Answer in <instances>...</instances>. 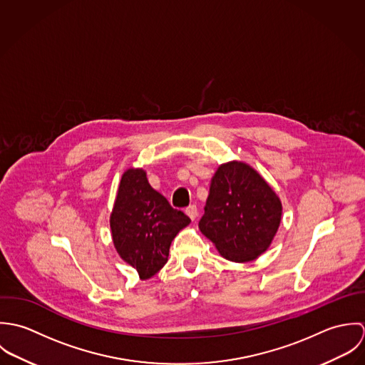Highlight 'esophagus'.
Here are the masks:
<instances>
[{
    "instance_id": "obj_1",
    "label": "esophagus",
    "mask_w": 365,
    "mask_h": 365,
    "mask_svg": "<svg viewBox=\"0 0 365 365\" xmlns=\"http://www.w3.org/2000/svg\"><path fill=\"white\" fill-rule=\"evenodd\" d=\"M185 213H187L192 220H195V219L198 217V208H197V205H190L188 208L185 209Z\"/></svg>"
}]
</instances>
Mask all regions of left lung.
<instances>
[{
  "label": "left lung",
  "mask_w": 365,
  "mask_h": 365,
  "mask_svg": "<svg viewBox=\"0 0 365 365\" xmlns=\"http://www.w3.org/2000/svg\"><path fill=\"white\" fill-rule=\"evenodd\" d=\"M282 207L279 198L250 165L222 164L212 178L200 230L227 260H255L271 245Z\"/></svg>",
  "instance_id": "left-lung-1"
}]
</instances>
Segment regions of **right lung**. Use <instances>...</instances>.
I'll return each instance as SVG.
<instances>
[{
	"instance_id": "obj_1",
	"label": "right lung",
	"mask_w": 365,
	"mask_h": 365,
	"mask_svg": "<svg viewBox=\"0 0 365 365\" xmlns=\"http://www.w3.org/2000/svg\"><path fill=\"white\" fill-rule=\"evenodd\" d=\"M190 222L150 187L142 168L123 173L110 215L112 239L122 260L136 268L142 279L164 267L171 242Z\"/></svg>"
}]
</instances>
